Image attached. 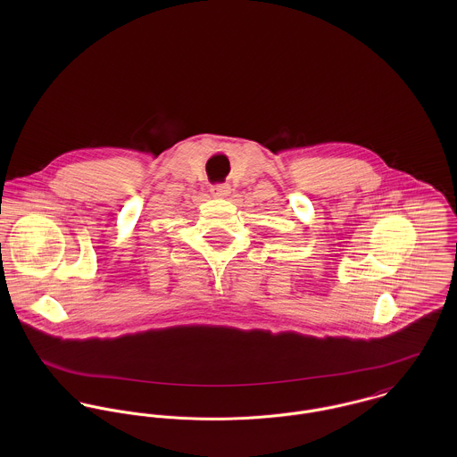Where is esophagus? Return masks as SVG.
Listing matches in <instances>:
<instances>
[{
    "mask_svg": "<svg viewBox=\"0 0 457 457\" xmlns=\"http://www.w3.org/2000/svg\"><path fill=\"white\" fill-rule=\"evenodd\" d=\"M212 196H228L230 195V187L228 185H216L211 188Z\"/></svg>",
    "mask_w": 457,
    "mask_h": 457,
    "instance_id": "esophagus-1",
    "label": "esophagus"
}]
</instances>
